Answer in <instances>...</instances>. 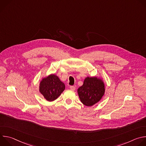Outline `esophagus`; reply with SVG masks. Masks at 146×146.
Instances as JSON below:
<instances>
[{"label": "esophagus", "instance_id": "1", "mask_svg": "<svg viewBox=\"0 0 146 146\" xmlns=\"http://www.w3.org/2000/svg\"><path fill=\"white\" fill-rule=\"evenodd\" d=\"M70 90H72L73 91H74L76 90V87L74 86H70Z\"/></svg>", "mask_w": 146, "mask_h": 146}]
</instances>
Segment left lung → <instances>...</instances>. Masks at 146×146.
Returning <instances> with one entry per match:
<instances>
[{
	"mask_svg": "<svg viewBox=\"0 0 146 146\" xmlns=\"http://www.w3.org/2000/svg\"><path fill=\"white\" fill-rule=\"evenodd\" d=\"M103 82L96 77H87L77 92L81 102L87 106H91L98 102L105 94Z\"/></svg>",
	"mask_w": 146,
	"mask_h": 146,
	"instance_id": "8db88e82",
	"label": "left lung"
}]
</instances>
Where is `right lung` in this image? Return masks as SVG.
I'll return each mask as SVG.
<instances>
[{"label": "right lung", "instance_id": "obj_1", "mask_svg": "<svg viewBox=\"0 0 146 146\" xmlns=\"http://www.w3.org/2000/svg\"><path fill=\"white\" fill-rule=\"evenodd\" d=\"M40 93L49 102L58 98L65 88L64 83L54 74H51L42 80L40 83Z\"/></svg>", "mask_w": 146, "mask_h": 146}]
</instances>
